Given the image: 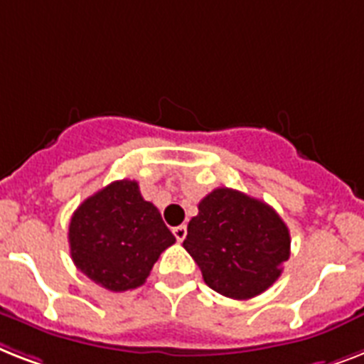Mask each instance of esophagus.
<instances>
[{
    "mask_svg": "<svg viewBox=\"0 0 364 364\" xmlns=\"http://www.w3.org/2000/svg\"><path fill=\"white\" fill-rule=\"evenodd\" d=\"M172 232H173V235H176V239L179 241V243H181L183 239L187 237V226H185V224H181V226H176Z\"/></svg>",
    "mask_w": 364,
    "mask_h": 364,
    "instance_id": "1",
    "label": "esophagus"
}]
</instances>
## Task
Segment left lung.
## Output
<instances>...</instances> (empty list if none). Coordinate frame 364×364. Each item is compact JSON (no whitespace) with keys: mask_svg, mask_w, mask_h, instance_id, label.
I'll use <instances>...</instances> for the list:
<instances>
[{"mask_svg":"<svg viewBox=\"0 0 364 364\" xmlns=\"http://www.w3.org/2000/svg\"><path fill=\"white\" fill-rule=\"evenodd\" d=\"M289 230L271 205L233 188L198 203L183 247L205 284L230 299H252L274 284L289 258Z\"/></svg>","mask_w":364,"mask_h":364,"instance_id":"obj_1","label":"left lung"}]
</instances>
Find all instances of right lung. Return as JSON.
<instances>
[{
	"mask_svg": "<svg viewBox=\"0 0 364 364\" xmlns=\"http://www.w3.org/2000/svg\"><path fill=\"white\" fill-rule=\"evenodd\" d=\"M173 243L159 209L141 198L131 179L110 183L84 200L69 224L75 265L110 291L144 284L159 256Z\"/></svg>",
	"mask_w": 364,
	"mask_h": 364,
	"instance_id": "1",
	"label": "right lung"
}]
</instances>
